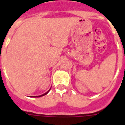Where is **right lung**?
Masks as SVG:
<instances>
[{
  "label": "right lung",
  "instance_id": "add662e5",
  "mask_svg": "<svg viewBox=\"0 0 125 125\" xmlns=\"http://www.w3.org/2000/svg\"><path fill=\"white\" fill-rule=\"evenodd\" d=\"M50 90H51V89H49V91H47V93H44V94H43V95H40V96H36V97H42V96H44V95H47V93H49V91H50Z\"/></svg>",
  "mask_w": 125,
  "mask_h": 125
}]
</instances>
